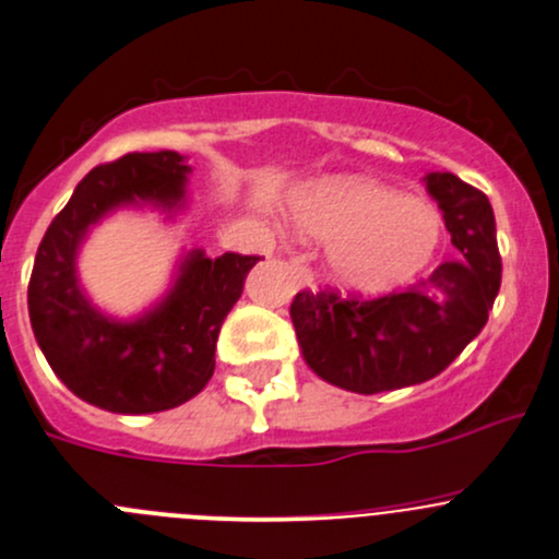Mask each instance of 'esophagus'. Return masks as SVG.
Masks as SVG:
<instances>
[{
  "label": "esophagus",
  "mask_w": 559,
  "mask_h": 559,
  "mask_svg": "<svg viewBox=\"0 0 559 559\" xmlns=\"http://www.w3.org/2000/svg\"><path fill=\"white\" fill-rule=\"evenodd\" d=\"M290 263H293V266L298 269V277H301L304 285H311V272H309V269H306L304 255H293V258H290Z\"/></svg>",
  "instance_id": "34e87169"
}]
</instances>
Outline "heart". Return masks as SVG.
<instances>
[{"instance_id": "heart-1", "label": "heart", "mask_w": 559, "mask_h": 559, "mask_svg": "<svg viewBox=\"0 0 559 559\" xmlns=\"http://www.w3.org/2000/svg\"><path fill=\"white\" fill-rule=\"evenodd\" d=\"M293 215L306 237L330 242V274L354 293H383L411 280L442 237V218L429 202L357 176L309 186Z\"/></svg>"}]
</instances>
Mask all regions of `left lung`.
Listing matches in <instances>:
<instances>
[{
    "label": "left lung",
    "instance_id": "obj_1",
    "mask_svg": "<svg viewBox=\"0 0 559 559\" xmlns=\"http://www.w3.org/2000/svg\"><path fill=\"white\" fill-rule=\"evenodd\" d=\"M459 258L402 293L341 298L298 293L290 304L304 362L357 394L416 386L448 368L488 322L501 287V255L488 197L453 173H426Z\"/></svg>",
    "mask_w": 559,
    "mask_h": 559
}]
</instances>
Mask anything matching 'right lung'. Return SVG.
Masks as SVG:
<instances>
[{
  "label": "right lung",
  "instance_id": "add662e5",
  "mask_svg": "<svg viewBox=\"0 0 559 559\" xmlns=\"http://www.w3.org/2000/svg\"><path fill=\"white\" fill-rule=\"evenodd\" d=\"M189 173L176 152L128 154L95 167L37 250L28 282L34 338L76 397L109 413L141 416L197 397L215 370L221 325L261 261L239 253L210 258L194 248L178 258L170 287L141 314L119 320L90 301L76 272L90 229L122 207L157 210L173 221L189 205Z\"/></svg>",
  "mask_w": 559,
  "mask_h": 559
}]
</instances>
